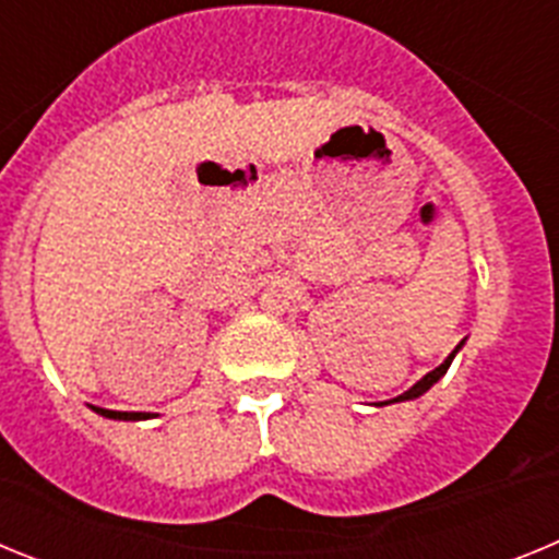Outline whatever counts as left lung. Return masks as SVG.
<instances>
[{"mask_svg": "<svg viewBox=\"0 0 559 559\" xmlns=\"http://www.w3.org/2000/svg\"><path fill=\"white\" fill-rule=\"evenodd\" d=\"M462 347H464V341H462V344H459V347H456V349H453V353H451V355H448V358H445V360H442V364H439V367H437V369H431V372H428V374H426V378H419V380H417V383H414V386H412V389H408V392L397 394V397L386 400V403H374V406H389V403H406V400H417V397H423V394H426V392H428V389H431V386H433V383H437V380H439V378H445L448 367H451V364H453V358H456V353H459V349H462Z\"/></svg>", "mask_w": 559, "mask_h": 559, "instance_id": "obj_1", "label": "left lung"}]
</instances>
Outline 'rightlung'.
<instances>
[{"mask_svg": "<svg viewBox=\"0 0 559 559\" xmlns=\"http://www.w3.org/2000/svg\"><path fill=\"white\" fill-rule=\"evenodd\" d=\"M92 412H97L100 414V417H108V419H131V423H136V419H147L151 417V414H145V412H108V408H97V406H92Z\"/></svg>", "mask_w": 559, "mask_h": 559, "instance_id": "right-lung-1", "label": "right lung"}]
</instances>
